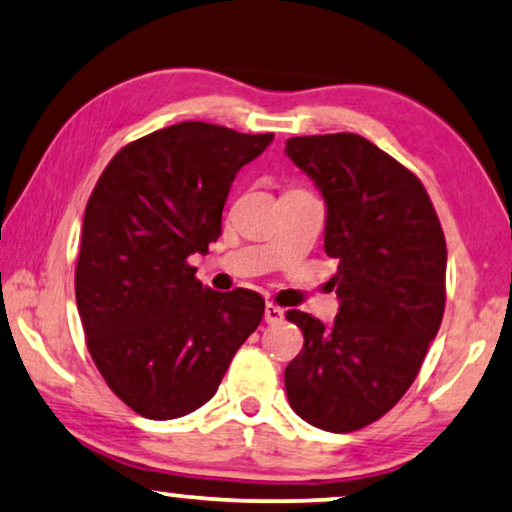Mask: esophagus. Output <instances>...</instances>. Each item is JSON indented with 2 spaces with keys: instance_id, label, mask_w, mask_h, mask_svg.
<instances>
[{
  "instance_id": "esophagus-1",
  "label": "esophagus",
  "mask_w": 512,
  "mask_h": 512,
  "mask_svg": "<svg viewBox=\"0 0 512 512\" xmlns=\"http://www.w3.org/2000/svg\"><path fill=\"white\" fill-rule=\"evenodd\" d=\"M264 320H267V323H281L283 320V309H278L276 304H271V302H267V306H264Z\"/></svg>"
}]
</instances>
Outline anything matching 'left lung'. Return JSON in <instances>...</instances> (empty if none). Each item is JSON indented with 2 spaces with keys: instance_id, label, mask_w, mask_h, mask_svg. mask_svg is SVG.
<instances>
[{
  "instance_id": "8db88e82",
  "label": "left lung",
  "mask_w": 512,
  "mask_h": 512,
  "mask_svg": "<svg viewBox=\"0 0 512 512\" xmlns=\"http://www.w3.org/2000/svg\"><path fill=\"white\" fill-rule=\"evenodd\" d=\"M285 154L323 194L325 252L337 260L332 325L304 311L285 367L290 407L306 424L358 431L403 398L445 313L447 245L419 177L356 133L304 135Z\"/></svg>"
}]
</instances>
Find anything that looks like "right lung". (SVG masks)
Returning <instances> with one entry per match:
<instances>
[{
  "label": "right lung",
  "instance_id": "1",
  "mask_svg": "<svg viewBox=\"0 0 512 512\" xmlns=\"http://www.w3.org/2000/svg\"><path fill=\"white\" fill-rule=\"evenodd\" d=\"M271 140L203 121L161 128L117 152L86 203L81 325L102 379L140 417L206 405L260 325L257 292L206 288L189 257L220 238L231 182Z\"/></svg>",
  "mask_w": 512,
  "mask_h": 512
}]
</instances>
